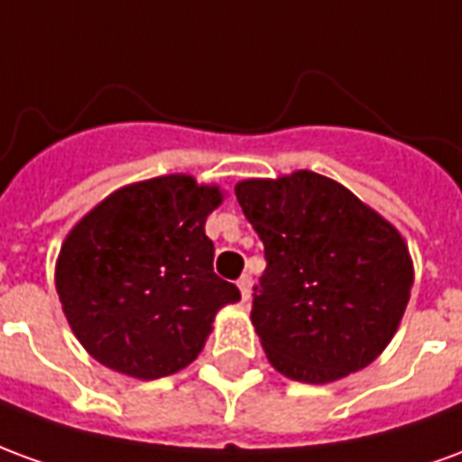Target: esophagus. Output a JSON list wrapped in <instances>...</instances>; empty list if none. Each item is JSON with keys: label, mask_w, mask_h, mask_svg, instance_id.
<instances>
[{"label": "esophagus", "mask_w": 462, "mask_h": 462, "mask_svg": "<svg viewBox=\"0 0 462 462\" xmlns=\"http://www.w3.org/2000/svg\"><path fill=\"white\" fill-rule=\"evenodd\" d=\"M237 287L242 291V301L250 300V290H252V277L250 274H242L240 280H237Z\"/></svg>", "instance_id": "1"}]
</instances>
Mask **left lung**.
Masks as SVG:
<instances>
[{
	"instance_id": "1",
	"label": "left lung",
	"mask_w": 462,
	"mask_h": 462,
	"mask_svg": "<svg viewBox=\"0 0 462 462\" xmlns=\"http://www.w3.org/2000/svg\"><path fill=\"white\" fill-rule=\"evenodd\" d=\"M264 245L252 324L272 366L329 383L368 366L396 334L413 264L393 225L311 171L235 188Z\"/></svg>"
}]
</instances>
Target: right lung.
<instances>
[{
    "label": "right lung",
    "instance_id": "add662e5",
    "mask_svg": "<svg viewBox=\"0 0 462 462\" xmlns=\"http://www.w3.org/2000/svg\"><path fill=\"white\" fill-rule=\"evenodd\" d=\"M220 202L217 188L165 175L114 192L71 230L56 291L96 361L151 381L200 354L215 314L240 300L212 272L205 220Z\"/></svg>",
    "mask_w": 462,
    "mask_h": 462
}]
</instances>
